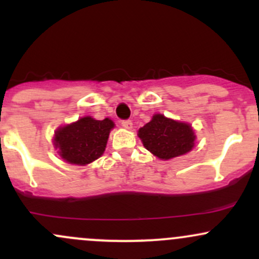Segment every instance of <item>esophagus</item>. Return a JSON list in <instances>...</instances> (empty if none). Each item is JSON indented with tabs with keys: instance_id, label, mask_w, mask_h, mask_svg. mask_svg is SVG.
I'll use <instances>...</instances> for the list:
<instances>
[{
	"instance_id": "1",
	"label": "esophagus",
	"mask_w": 259,
	"mask_h": 259,
	"mask_svg": "<svg viewBox=\"0 0 259 259\" xmlns=\"http://www.w3.org/2000/svg\"><path fill=\"white\" fill-rule=\"evenodd\" d=\"M122 127H124L126 130H131L133 127V123L131 119H124V121H122Z\"/></svg>"
}]
</instances>
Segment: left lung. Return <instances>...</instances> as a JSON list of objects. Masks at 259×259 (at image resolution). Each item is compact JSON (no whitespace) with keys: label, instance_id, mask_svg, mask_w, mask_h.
I'll return each instance as SVG.
<instances>
[{"label":"left lung","instance_id":"1","mask_svg":"<svg viewBox=\"0 0 259 259\" xmlns=\"http://www.w3.org/2000/svg\"><path fill=\"white\" fill-rule=\"evenodd\" d=\"M138 137L152 154L168 160L190 152L196 136L189 123L155 113L148 123L141 127Z\"/></svg>","mask_w":259,"mask_h":259}]
</instances>
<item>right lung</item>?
<instances>
[{"label":"right lung","instance_id":"obj_1","mask_svg":"<svg viewBox=\"0 0 259 259\" xmlns=\"http://www.w3.org/2000/svg\"><path fill=\"white\" fill-rule=\"evenodd\" d=\"M113 127L110 118L99 121L86 116L55 131L54 146L65 162L86 165L104 154Z\"/></svg>","mask_w":259,"mask_h":259}]
</instances>
